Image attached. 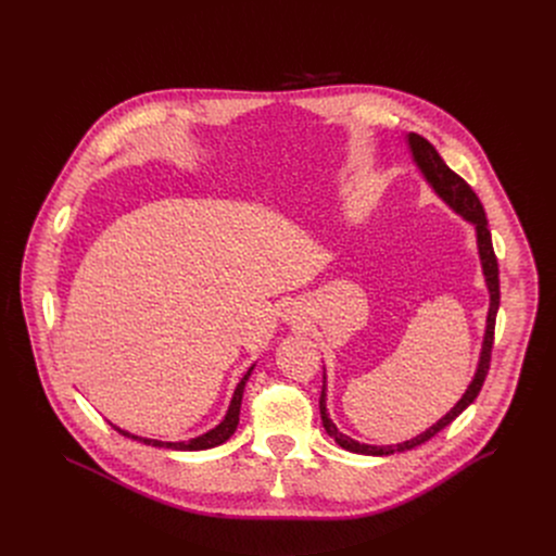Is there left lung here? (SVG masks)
I'll return each instance as SVG.
<instances>
[{"mask_svg": "<svg viewBox=\"0 0 556 556\" xmlns=\"http://www.w3.org/2000/svg\"><path fill=\"white\" fill-rule=\"evenodd\" d=\"M414 163L418 165V169L422 172L425 180L431 185V189L457 213L462 215L466 222H470L475 226V232H478V251H480V262H482V270H484V279H486V288L491 294V305H489V316H486V332H484V343H482V354H480V363L478 369H475V376L468 384V389L464 391L462 399L457 401V405L444 416L440 418L433 427H429L425 433L403 442V444H389V446H374V444H361L356 440H352L350 435L341 433L337 429V425L330 420L328 416V407H326V376H324V389H321V399H319V409H321V420L324 427L328 431L330 438H334V442L352 453H361V455H391V453H403L409 451L418 444H425L427 440H431L435 433H440L444 427H448L475 399L486 380L489 367H491V352H493V339H495V319H497V309H500V268H497V257L493 251V240H491V230H489V222H486V213L484 206L480 202V198L475 195V191L455 174L446 167V163L440 157V153L435 151V147L418 136V134H409L407 136Z\"/></svg>", "mask_w": 556, "mask_h": 556, "instance_id": "left-lung-1", "label": "left lung"}]
</instances>
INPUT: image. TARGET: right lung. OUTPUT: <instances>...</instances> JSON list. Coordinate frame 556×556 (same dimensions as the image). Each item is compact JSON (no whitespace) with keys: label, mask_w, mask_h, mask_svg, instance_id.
Wrapping results in <instances>:
<instances>
[{"label":"right lung","mask_w":556,"mask_h":556,"mask_svg":"<svg viewBox=\"0 0 556 556\" xmlns=\"http://www.w3.org/2000/svg\"><path fill=\"white\" fill-rule=\"evenodd\" d=\"M253 369H255V365L244 374V378H242L240 382H237L235 393H232V401H230V405H228V412H226L224 420H222L215 429H211V431H206V433H202V435H198V438H193V440H189V442H163V440H149V438H140V435H134V433H129V431H123V429L114 427L112 422H110V425H112L121 435L131 438V440H138V442L149 444V446H157V448H172V451H204V448H213V446H217V444H224V442L235 433L237 425H240L242 395H244V387H247V380H249V376H251V371H253Z\"/></svg>","instance_id":"add662e5"}]
</instances>
